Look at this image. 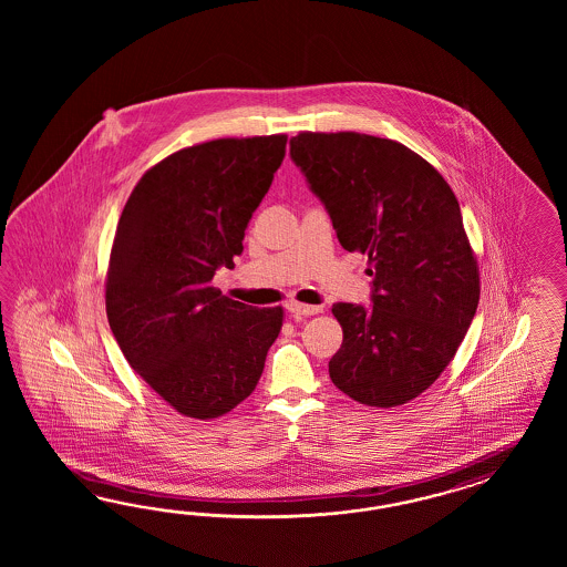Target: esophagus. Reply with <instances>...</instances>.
Listing matches in <instances>:
<instances>
[{
	"label": "esophagus",
	"instance_id": "1",
	"mask_svg": "<svg viewBox=\"0 0 567 567\" xmlns=\"http://www.w3.org/2000/svg\"><path fill=\"white\" fill-rule=\"evenodd\" d=\"M289 313H291L292 318H303V316H313V313H320L322 311V306H306V303H297V301H291L289 306Z\"/></svg>",
	"mask_w": 567,
	"mask_h": 567
}]
</instances>
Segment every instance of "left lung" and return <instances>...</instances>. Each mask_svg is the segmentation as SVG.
I'll list each match as a JSON object with an SVG mask.
<instances>
[{
    "mask_svg": "<svg viewBox=\"0 0 567 567\" xmlns=\"http://www.w3.org/2000/svg\"><path fill=\"white\" fill-rule=\"evenodd\" d=\"M291 159L344 249L372 261V303L332 306L343 344L330 380L363 405L408 403L441 377L478 308L460 204L426 159L391 138L299 133Z\"/></svg>",
    "mask_w": 567,
    "mask_h": 567,
    "instance_id": "obj_1",
    "label": "left lung"
}]
</instances>
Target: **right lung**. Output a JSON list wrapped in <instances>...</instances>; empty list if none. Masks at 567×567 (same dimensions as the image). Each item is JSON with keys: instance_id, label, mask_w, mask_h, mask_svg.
<instances>
[{"instance_id": "right-lung-1", "label": "right lung", "mask_w": 567, "mask_h": 567, "mask_svg": "<svg viewBox=\"0 0 567 567\" xmlns=\"http://www.w3.org/2000/svg\"><path fill=\"white\" fill-rule=\"evenodd\" d=\"M287 135L218 138L145 172L122 209L105 311L131 368L197 420L254 393L282 309L224 297L212 278L243 254L247 223L285 159Z\"/></svg>"}]
</instances>
